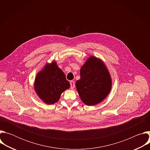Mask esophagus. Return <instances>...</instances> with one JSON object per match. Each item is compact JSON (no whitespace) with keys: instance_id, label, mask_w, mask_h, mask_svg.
<instances>
[{"instance_id":"34e87169","label":"esophagus","mask_w":150,"mask_h":150,"mask_svg":"<svg viewBox=\"0 0 150 150\" xmlns=\"http://www.w3.org/2000/svg\"><path fill=\"white\" fill-rule=\"evenodd\" d=\"M70 84H71V88L73 90L75 87V82L73 81H70Z\"/></svg>"}]
</instances>
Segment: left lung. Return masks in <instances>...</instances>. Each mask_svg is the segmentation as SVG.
<instances>
[{
    "label": "left lung",
    "mask_w": 150,
    "mask_h": 150,
    "mask_svg": "<svg viewBox=\"0 0 150 150\" xmlns=\"http://www.w3.org/2000/svg\"><path fill=\"white\" fill-rule=\"evenodd\" d=\"M75 85L82 102L87 105H94L108 97L112 89V79L104 62L91 56L81 68L80 79Z\"/></svg>",
    "instance_id": "8db88e82"
}]
</instances>
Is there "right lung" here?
<instances>
[{
  "instance_id": "1",
  "label": "right lung",
  "mask_w": 150,
  "mask_h": 150,
  "mask_svg": "<svg viewBox=\"0 0 150 150\" xmlns=\"http://www.w3.org/2000/svg\"><path fill=\"white\" fill-rule=\"evenodd\" d=\"M34 90L41 100L47 104L57 102L62 93L70 88L65 74L55 60L46 63L36 75L34 82Z\"/></svg>"
}]
</instances>
